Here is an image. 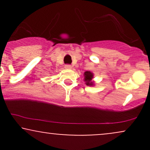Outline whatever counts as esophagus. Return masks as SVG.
Returning a JSON list of instances; mask_svg holds the SVG:
<instances>
[{"label":"esophagus","mask_w":150,"mask_h":150,"mask_svg":"<svg viewBox=\"0 0 150 150\" xmlns=\"http://www.w3.org/2000/svg\"><path fill=\"white\" fill-rule=\"evenodd\" d=\"M65 68L70 70V69H71V68H72V66L70 65H65Z\"/></svg>","instance_id":"esophagus-1"}]
</instances>
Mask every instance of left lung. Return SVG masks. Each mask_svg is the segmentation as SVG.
Returning <instances> with one entry per match:
<instances>
[{"label":"left lung","instance_id":"1","mask_svg":"<svg viewBox=\"0 0 150 150\" xmlns=\"http://www.w3.org/2000/svg\"><path fill=\"white\" fill-rule=\"evenodd\" d=\"M94 78V74L91 71H86L84 73V81H85L86 85L90 86L92 87L95 84H94V81L92 80Z\"/></svg>","mask_w":150,"mask_h":150}]
</instances>
